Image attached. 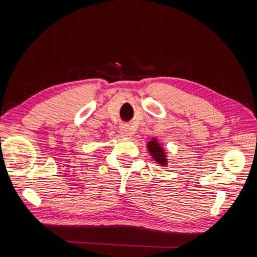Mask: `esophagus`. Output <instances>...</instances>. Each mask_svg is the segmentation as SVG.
Segmentation results:
<instances>
[{
	"label": "esophagus",
	"instance_id": "1",
	"mask_svg": "<svg viewBox=\"0 0 257 257\" xmlns=\"http://www.w3.org/2000/svg\"><path fill=\"white\" fill-rule=\"evenodd\" d=\"M120 133L123 135V136H132L133 135V130L131 128L130 125H127V124H123V125L120 126Z\"/></svg>",
	"mask_w": 257,
	"mask_h": 257
}]
</instances>
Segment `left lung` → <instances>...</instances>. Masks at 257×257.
<instances>
[{
    "mask_svg": "<svg viewBox=\"0 0 257 257\" xmlns=\"http://www.w3.org/2000/svg\"><path fill=\"white\" fill-rule=\"evenodd\" d=\"M148 150H149L151 157L157 161L159 164L162 165H166V157H165V152L163 150V148L158 144L157 139H153L152 142L148 143Z\"/></svg>",
    "mask_w": 257,
    "mask_h": 257,
    "instance_id": "1",
    "label": "left lung"
}]
</instances>
